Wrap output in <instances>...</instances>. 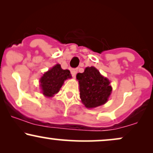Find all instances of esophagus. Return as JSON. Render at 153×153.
I'll list each match as a JSON object with an SVG mask.
<instances>
[{"label": "esophagus", "instance_id": "esophagus-1", "mask_svg": "<svg viewBox=\"0 0 153 153\" xmlns=\"http://www.w3.org/2000/svg\"><path fill=\"white\" fill-rule=\"evenodd\" d=\"M77 73H78V69H77V68L72 70V71H71V74H72V75H73V78H75Z\"/></svg>", "mask_w": 153, "mask_h": 153}]
</instances>
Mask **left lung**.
<instances>
[{"label": "left lung", "mask_w": 153, "mask_h": 153, "mask_svg": "<svg viewBox=\"0 0 153 153\" xmlns=\"http://www.w3.org/2000/svg\"><path fill=\"white\" fill-rule=\"evenodd\" d=\"M80 87V98L88 108H96L107 102L112 91L108 79L94 67H87L76 75Z\"/></svg>", "instance_id": "obj_1"}]
</instances>
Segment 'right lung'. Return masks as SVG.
Masks as SVG:
<instances>
[{"mask_svg": "<svg viewBox=\"0 0 153 153\" xmlns=\"http://www.w3.org/2000/svg\"><path fill=\"white\" fill-rule=\"evenodd\" d=\"M71 78L70 71L62 69L60 65L57 64L45 73L40 78L42 93L46 97H52L59 92L65 80Z\"/></svg>", "mask_w": 153, "mask_h": 153, "instance_id": "add662e5", "label": "right lung"}]
</instances>
